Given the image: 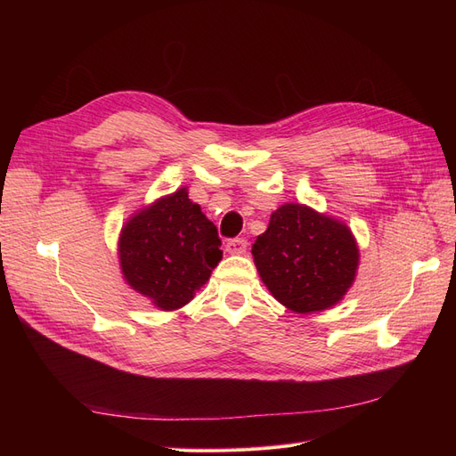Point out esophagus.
Instances as JSON below:
<instances>
[{
    "label": "esophagus",
    "mask_w": 456,
    "mask_h": 456,
    "mask_svg": "<svg viewBox=\"0 0 456 456\" xmlns=\"http://www.w3.org/2000/svg\"><path fill=\"white\" fill-rule=\"evenodd\" d=\"M247 247H249V243H247V240L243 238H236V240H230L226 243V251L230 255H245L247 253Z\"/></svg>",
    "instance_id": "obj_1"
}]
</instances>
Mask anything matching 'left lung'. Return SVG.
I'll use <instances>...</instances> for the list:
<instances>
[{"label": "left lung", "mask_w": 456, "mask_h": 456, "mask_svg": "<svg viewBox=\"0 0 456 456\" xmlns=\"http://www.w3.org/2000/svg\"><path fill=\"white\" fill-rule=\"evenodd\" d=\"M251 253L270 295L297 314L338 305L360 266L352 230L305 203L278 207Z\"/></svg>", "instance_id": "8db88e82"}]
</instances>
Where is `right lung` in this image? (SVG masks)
I'll return each instance as SVG.
<instances>
[{
    "label": "right lung",
    "instance_id": "add662e5",
    "mask_svg": "<svg viewBox=\"0 0 456 456\" xmlns=\"http://www.w3.org/2000/svg\"><path fill=\"white\" fill-rule=\"evenodd\" d=\"M123 280L161 312L186 306L223 260L216 226L178 188L133 213L118 240Z\"/></svg>",
    "mask_w": 456,
    "mask_h": 456
}]
</instances>
